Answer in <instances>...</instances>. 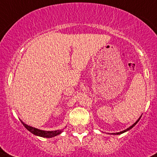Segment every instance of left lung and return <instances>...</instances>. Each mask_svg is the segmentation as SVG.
Segmentation results:
<instances>
[{"label":"left lung","instance_id":"1","mask_svg":"<svg viewBox=\"0 0 157 157\" xmlns=\"http://www.w3.org/2000/svg\"><path fill=\"white\" fill-rule=\"evenodd\" d=\"M140 118H141V117H140V118H139V119H138V120H137V121H136V122H135V123H134V124H133V125H132V126H130V127H129V128H127V129L124 130V131H122V132H117V133H116V134H117V135H119V134H121V133H123V132H127V131H128V130H129V129H131V128H133V127H134V126H135V125H136V123H137V122H138V121H140Z\"/></svg>","mask_w":157,"mask_h":157}]
</instances>
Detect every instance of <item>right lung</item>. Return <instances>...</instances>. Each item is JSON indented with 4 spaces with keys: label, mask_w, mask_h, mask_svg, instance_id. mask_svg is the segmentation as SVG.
<instances>
[{
    "label": "right lung",
    "mask_w": 157,
    "mask_h": 157,
    "mask_svg": "<svg viewBox=\"0 0 157 157\" xmlns=\"http://www.w3.org/2000/svg\"><path fill=\"white\" fill-rule=\"evenodd\" d=\"M21 123H22L23 125H24L30 132H32V134L36 135V136H41V137H44V138H52V137H54V136H57V135H59L62 132V130H56V131H43V130L38 129V128L29 126V125L25 124L23 121H21Z\"/></svg>",
    "instance_id": "add662e5"
}]
</instances>
